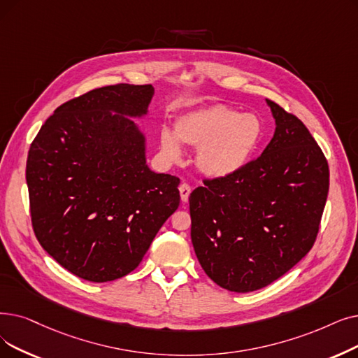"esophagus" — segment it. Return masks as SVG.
<instances>
[{
  "mask_svg": "<svg viewBox=\"0 0 358 358\" xmlns=\"http://www.w3.org/2000/svg\"><path fill=\"white\" fill-rule=\"evenodd\" d=\"M178 190H180V196H181V200H182L184 203H185V201L189 200V196H190L192 187H190V185H189L187 182H182V184H180Z\"/></svg>",
  "mask_w": 358,
  "mask_h": 358,
  "instance_id": "esophagus-1",
  "label": "esophagus"
}]
</instances>
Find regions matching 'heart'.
Listing matches in <instances>:
<instances>
[{
    "instance_id": "b5f03b06",
    "label": "heart",
    "mask_w": 358,
    "mask_h": 358,
    "mask_svg": "<svg viewBox=\"0 0 358 358\" xmlns=\"http://www.w3.org/2000/svg\"><path fill=\"white\" fill-rule=\"evenodd\" d=\"M176 134L161 133V149L171 161L181 157V144L197 148L196 164L201 173L221 178L240 171L255 153L263 127L255 114H240L227 105H212L182 115Z\"/></svg>"
}]
</instances>
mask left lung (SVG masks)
<instances>
[{"mask_svg": "<svg viewBox=\"0 0 358 358\" xmlns=\"http://www.w3.org/2000/svg\"><path fill=\"white\" fill-rule=\"evenodd\" d=\"M275 134L259 158L192 192V243L215 284L250 292L276 281L313 247L329 166L294 114L266 99Z\"/></svg>", "mask_w": 358, "mask_h": 358, "instance_id": "1", "label": "left lung"}]
</instances>
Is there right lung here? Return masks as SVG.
<instances>
[{"mask_svg": "<svg viewBox=\"0 0 358 358\" xmlns=\"http://www.w3.org/2000/svg\"><path fill=\"white\" fill-rule=\"evenodd\" d=\"M152 96V85L93 89L59 105L30 145L26 181L35 236L86 281L134 271L180 205V178L149 169L145 136L127 118L145 115Z\"/></svg>", "mask_w": 358, "mask_h": 358, "instance_id": "right-lung-1", "label": "right lung"}]
</instances>
